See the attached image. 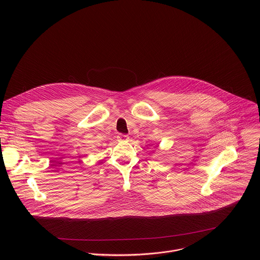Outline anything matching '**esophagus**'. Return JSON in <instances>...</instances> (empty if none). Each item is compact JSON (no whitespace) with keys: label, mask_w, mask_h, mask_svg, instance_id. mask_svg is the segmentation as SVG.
Returning a JSON list of instances; mask_svg holds the SVG:
<instances>
[{"label":"esophagus","mask_w":260,"mask_h":260,"mask_svg":"<svg viewBox=\"0 0 260 260\" xmlns=\"http://www.w3.org/2000/svg\"><path fill=\"white\" fill-rule=\"evenodd\" d=\"M117 139L119 142H127L129 140V137L127 135H119Z\"/></svg>","instance_id":"esophagus-1"}]
</instances>
